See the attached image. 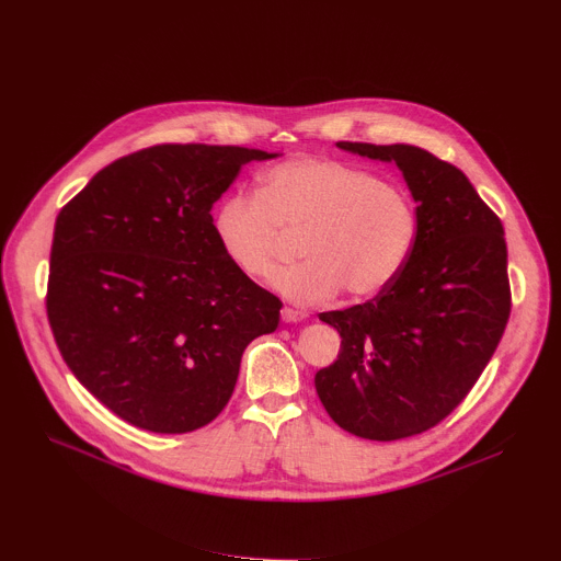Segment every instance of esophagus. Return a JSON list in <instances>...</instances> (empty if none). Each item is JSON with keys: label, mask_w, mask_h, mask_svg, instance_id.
<instances>
[{"label": "esophagus", "mask_w": 561, "mask_h": 561, "mask_svg": "<svg viewBox=\"0 0 561 561\" xmlns=\"http://www.w3.org/2000/svg\"><path fill=\"white\" fill-rule=\"evenodd\" d=\"M309 316L305 313V311H295V309H290V307H284L282 309V322H286V324H293V322H302V320H307Z\"/></svg>", "instance_id": "34e87169"}]
</instances>
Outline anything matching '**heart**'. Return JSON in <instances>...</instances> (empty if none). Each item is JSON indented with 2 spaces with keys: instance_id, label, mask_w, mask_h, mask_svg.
Returning a JSON list of instances; mask_svg holds the SVG:
<instances>
[{
  "instance_id": "b5f03b06",
  "label": "heart",
  "mask_w": 561,
  "mask_h": 561,
  "mask_svg": "<svg viewBox=\"0 0 561 561\" xmlns=\"http://www.w3.org/2000/svg\"><path fill=\"white\" fill-rule=\"evenodd\" d=\"M214 237L245 277L268 279L284 234L300 241V266L275 279L286 300L311 307L345 290L365 300L386 290L413 256L420 216L397 184L331 158H293L256 178V194H230L211 216Z\"/></svg>"
}]
</instances>
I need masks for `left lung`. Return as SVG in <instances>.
<instances>
[{"label":"left lung","mask_w":561,"mask_h":561,"mask_svg":"<svg viewBox=\"0 0 561 561\" xmlns=\"http://www.w3.org/2000/svg\"><path fill=\"white\" fill-rule=\"evenodd\" d=\"M335 146L399 167L420 234L394 284L365 305L320 313L343 341L316 390L347 433L401 439L449 415L496 352L512 307L505 234L469 178L424 148Z\"/></svg>","instance_id":"obj_1"}]
</instances>
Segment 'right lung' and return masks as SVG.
Here are the masks:
<instances>
[{
    "label": "right lung",
    "mask_w": 561,
    "mask_h": 561,
    "mask_svg": "<svg viewBox=\"0 0 561 561\" xmlns=\"http://www.w3.org/2000/svg\"><path fill=\"white\" fill-rule=\"evenodd\" d=\"M277 153L160 144L101 169L58 214L47 316L88 392L151 433H190L228 405L243 350L279 297L222 254L211 207L241 167Z\"/></svg>",
    "instance_id": "obj_1"
}]
</instances>
